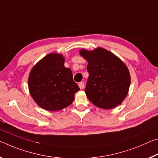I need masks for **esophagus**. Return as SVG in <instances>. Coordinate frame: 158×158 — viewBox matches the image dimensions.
Returning a JSON list of instances; mask_svg holds the SVG:
<instances>
[{
	"label": "esophagus",
	"mask_w": 158,
	"mask_h": 158,
	"mask_svg": "<svg viewBox=\"0 0 158 158\" xmlns=\"http://www.w3.org/2000/svg\"><path fill=\"white\" fill-rule=\"evenodd\" d=\"M78 85H79L80 88H81V89H84V87H85V83H84L83 82H80V83L78 84Z\"/></svg>",
	"instance_id": "esophagus-1"
}]
</instances>
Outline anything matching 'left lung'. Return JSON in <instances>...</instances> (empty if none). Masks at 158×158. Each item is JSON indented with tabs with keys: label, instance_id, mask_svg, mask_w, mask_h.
<instances>
[{
	"label": "left lung",
	"instance_id": "obj_1",
	"mask_svg": "<svg viewBox=\"0 0 158 158\" xmlns=\"http://www.w3.org/2000/svg\"><path fill=\"white\" fill-rule=\"evenodd\" d=\"M80 55L88 62L89 76L85 87L88 99L103 109H112L120 105L128 94L131 82L125 63L102 48L92 51L82 49Z\"/></svg>",
	"mask_w": 158,
	"mask_h": 158
}]
</instances>
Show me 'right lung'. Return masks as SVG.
<instances>
[{"instance_id": "right-lung-1", "label": "right lung", "mask_w": 158, "mask_h": 158, "mask_svg": "<svg viewBox=\"0 0 158 158\" xmlns=\"http://www.w3.org/2000/svg\"><path fill=\"white\" fill-rule=\"evenodd\" d=\"M62 55L50 53L33 67L28 76V89L40 108L56 111L68 107L78 92L71 70L64 66Z\"/></svg>"}]
</instances>
